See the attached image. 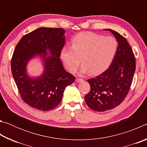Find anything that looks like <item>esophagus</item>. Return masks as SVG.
Wrapping results in <instances>:
<instances>
[{
    "instance_id": "1",
    "label": "esophagus",
    "mask_w": 147,
    "mask_h": 147,
    "mask_svg": "<svg viewBox=\"0 0 147 147\" xmlns=\"http://www.w3.org/2000/svg\"><path fill=\"white\" fill-rule=\"evenodd\" d=\"M84 81V80L83 79H82V78H76V82L77 83H78V82H83Z\"/></svg>"
}]
</instances>
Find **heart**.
<instances>
[{
    "label": "heart",
    "mask_w": 147,
    "mask_h": 147,
    "mask_svg": "<svg viewBox=\"0 0 147 147\" xmlns=\"http://www.w3.org/2000/svg\"><path fill=\"white\" fill-rule=\"evenodd\" d=\"M117 48L118 41L113 37L82 32L73 39L71 48L63 47L60 56L65 68L71 73L77 70L81 59L82 73L89 71L91 74H96L108 67Z\"/></svg>",
    "instance_id": "b5f03b06"
}]
</instances>
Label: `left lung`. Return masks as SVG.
Returning a JSON list of instances; mask_svg holds the SVG:
<instances>
[{"label":"left lung","mask_w":147,"mask_h":147,"mask_svg":"<svg viewBox=\"0 0 147 147\" xmlns=\"http://www.w3.org/2000/svg\"><path fill=\"white\" fill-rule=\"evenodd\" d=\"M118 41L117 53L110 66L106 71L88 80L90 91L85 101L94 111L102 112L119 106L127 95L136 71V59L125 38L111 29Z\"/></svg>","instance_id":"8db88e82"}]
</instances>
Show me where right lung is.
<instances>
[{"instance_id": "add662e5", "label": "right lung", "mask_w": 147, "mask_h": 147, "mask_svg": "<svg viewBox=\"0 0 147 147\" xmlns=\"http://www.w3.org/2000/svg\"><path fill=\"white\" fill-rule=\"evenodd\" d=\"M65 30L41 27L26 34L17 45L11 61L12 75L22 99L32 108L49 111L60 102L65 89L75 78L65 70L59 58L65 43ZM49 51L51 56H47ZM40 56L44 71L36 78L26 72L28 61Z\"/></svg>"}]
</instances>
